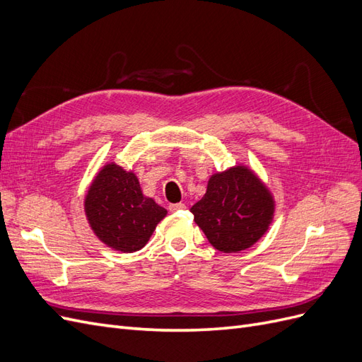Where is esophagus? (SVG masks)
I'll return each instance as SVG.
<instances>
[{"instance_id": "34e87169", "label": "esophagus", "mask_w": 362, "mask_h": 362, "mask_svg": "<svg viewBox=\"0 0 362 362\" xmlns=\"http://www.w3.org/2000/svg\"><path fill=\"white\" fill-rule=\"evenodd\" d=\"M184 208H185V204H182V202H180V204H172V205H169V210H170L172 213L181 211V210H184Z\"/></svg>"}]
</instances>
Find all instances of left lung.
Listing matches in <instances>:
<instances>
[{
    "label": "left lung",
    "mask_w": 362,
    "mask_h": 362,
    "mask_svg": "<svg viewBox=\"0 0 362 362\" xmlns=\"http://www.w3.org/2000/svg\"><path fill=\"white\" fill-rule=\"evenodd\" d=\"M208 242L225 254L246 250L264 235L275 216V198L246 164L213 173L206 192L190 208Z\"/></svg>",
    "instance_id": "left-lung-1"
}]
</instances>
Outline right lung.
<instances>
[{
    "label": "right lung",
    "instance_id": "add662e5",
    "mask_svg": "<svg viewBox=\"0 0 362 362\" xmlns=\"http://www.w3.org/2000/svg\"><path fill=\"white\" fill-rule=\"evenodd\" d=\"M84 213L100 242L131 254L149 242L168 210L144 194L133 170L110 161L98 170L87 189Z\"/></svg>",
    "mask_w": 362,
    "mask_h": 362
}]
</instances>
